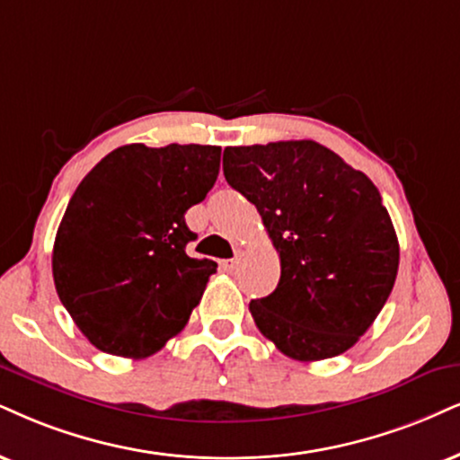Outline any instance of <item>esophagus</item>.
I'll return each instance as SVG.
<instances>
[{
  "mask_svg": "<svg viewBox=\"0 0 460 460\" xmlns=\"http://www.w3.org/2000/svg\"><path fill=\"white\" fill-rule=\"evenodd\" d=\"M236 264H239V260H236V258H230V260H221V262H219L221 270H226V273H232V270L236 269Z\"/></svg>",
  "mask_w": 460,
  "mask_h": 460,
  "instance_id": "esophagus-1",
  "label": "esophagus"
}]
</instances>
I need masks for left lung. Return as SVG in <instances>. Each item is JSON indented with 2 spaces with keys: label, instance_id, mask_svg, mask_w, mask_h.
Returning a JSON list of instances; mask_svg holds the SVG:
<instances>
[{
  "label": "left lung",
  "instance_id": "8db88e82",
  "mask_svg": "<svg viewBox=\"0 0 460 460\" xmlns=\"http://www.w3.org/2000/svg\"><path fill=\"white\" fill-rule=\"evenodd\" d=\"M226 181L256 204L281 260L253 322L294 360L343 354L376 322L399 270V241L377 187L314 140L226 146Z\"/></svg>",
  "mask_w": 460,
  "mask_h": 460
}]
</instances>
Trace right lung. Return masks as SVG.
Listing matches in <instances>:
<instances>
[{"mask_svg":"<svg viewBox=\"0 0 460 460\" xmlns=\"http://www.w3.org/2000/svg\"><path fill=\"white\" fill-rule=\"evenodd\" d=\"M211 145L119 146L81 181L53 247V279L74 324L95 348L146 358L183 331L213 260L187 256V208L219 174Z\"/></svg>","mask_w":460,"mask_h":460,"instance_id":"obj_1","label":"right lung"}]
</instances>
